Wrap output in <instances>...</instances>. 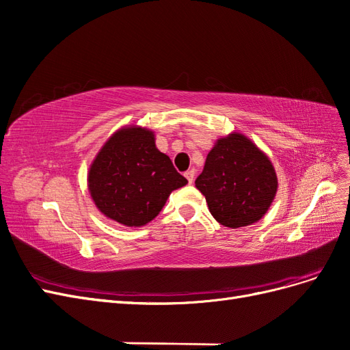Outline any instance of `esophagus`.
<instances>
[{
  "label": "esophagus",
  "instance_id": "esophagus-1",
  "mask_svg": "<svg viewBox=\"0 0 350 350\" xmlns=\"http://www.w3.org/2000/svg\"><path fill=\"white\" fill-rule=\"evenodd\" d=\"M184 175H185V178L188 179L189 184L194 183V178H196V171H194V169H189V171H187Z\"/></svg>",
  "mask_w": 350,
  "mask_h": 350
}]
</instances>
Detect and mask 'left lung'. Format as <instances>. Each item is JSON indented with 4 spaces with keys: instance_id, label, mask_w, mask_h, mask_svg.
I'll use <instances>...</instances> for the list:
<instances>
[{
    "instance_id": "1",
    "label": "left lung",
    "mask_w": 350,
    "mask_h": 350,
    "mask_svg": "<svg viewBox=\"0 0 350 350\" xmlns=\"http://www.w3.org/2000/svg\"><path fill=\"white\" fill-rule=\"evenodd\" d=\"M211 216L226 228L256 224L278 193V175L269 156L242 133L216 140L196 179Z\"/></svg>"
}]
</instances>
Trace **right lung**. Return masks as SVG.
Segmentation results:
<instances>
[{
    "label": "right lung",
    "instance_id": "right-lung-1",
    "mask_svg": "<svg viewBox=\"0 0 350 350\" xmlns=\"http://www.w3.org/2000/svg\"><path fill=\"white\" fill-rule=\"evenodd\" d=\"M156 147L154 131L140 125L116 130L89 167L88 188L103 216L129 228L152 221L174 189L187 185Z\"/></svg>",
    "mask_w": 350,
    "mask_h": 350
}]
</instances>
